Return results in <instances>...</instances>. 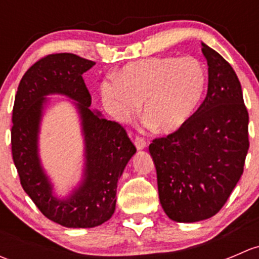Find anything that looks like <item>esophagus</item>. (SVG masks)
I'll use <instances>...</instances> for the list:
<instances>
[{"mask_svg": "<svg viewBox=\"0 0 259 259\" xmlns=\"http://www.w3.org/2000/svg\"><path fill=\"white\" fill-rule=\"evenodd\" d=\"M134 144H135V146H137L138 150H143V149H144L145 146H146V142H145L144 139H143V138L135 137Z\"/></svg>", "mask_w": 259, "mask_h": 259, "instance_id": "34e87169", "label": "esophagus"}]
</instances>
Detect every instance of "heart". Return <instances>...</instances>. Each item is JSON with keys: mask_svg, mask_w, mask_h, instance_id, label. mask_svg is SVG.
I'll return each instance as SVG.
<instances>
[{"mask_svg": "<svg viewBox=\"0 0 259 259\" xmlns=\"http://www.w3.org/2000/svg\"><path fill=\"white\" fill-rule=\"evenodd\" d=\"M207 85V70L195 57L158 56L125 65L117 77L101 82L100 96L117 121L134 116L142 104L143 119L154 132L173 134L197 113Z\"/></svg>", "mask_w": 259, "mask_h": 259, "instance_id": "b5f03b06", "label": "heart"}]
</instances>
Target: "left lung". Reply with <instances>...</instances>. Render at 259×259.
I'll use <instances>...</instances> for the list:
<instances>
[{
	"label": "left lung",
	"mask_w": 259,
	"mask_h": 259,
	"mask_svg": "<svg viewBox=\"0 0 259 259\" xmlns=\"http://www.w3.org/2000/svg\"><path fill=\"white\" fill-rule=\"evenodd\" d=\"M208 93L185 126L149 145L160 204L171 221L194 223L215 215L243 174L248 111L233 67L202 44Z\"/></svg>",
	"instance_id": "left-lung-1"
}]
</instances>
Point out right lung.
<instances>
[{"label": "right lung", "instance_id": "obj_1", "mask_svg": "<svg viewBox=\"0 0 259 259\" xmlns=\"http://www.w3.org/2000/svg\"><path fill=\"white\" fill-rule=\"evenodd\" d=\"M95 62L74 54H52L32 65L18 85L12 110V158L23 190L50 221L67 228H94L111 218L117 180L137 148L120 124L91 110L82 74ZM75 101L84 135V174L66 198H57L38 155V133L49 95Z\"/></svg>", "mask_w": 259, "mask_h": 259}]
</instances>
